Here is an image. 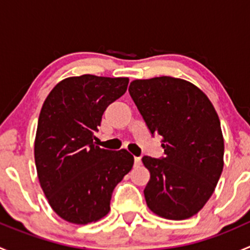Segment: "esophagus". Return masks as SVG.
<instances>
[{"mask_svg":"<svg viewBox=\"0 0 250 250\" xmlns=\"http://www.w3.org/2000/svg\"><path fill=\"white\" fill-rule=\"evenodd\" d=\"M134 166L135 167H139V166H141V158L140 157L134 158Z\"/></svg>","mask_w":250,"mask_h":250,"instance_id":"obj_1","label":"esophagus"}]
</instances>
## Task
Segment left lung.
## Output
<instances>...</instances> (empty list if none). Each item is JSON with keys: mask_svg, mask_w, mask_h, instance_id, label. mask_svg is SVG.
<instances>
[{"mask_svg": "<svg viewBox=\"0 0 250 250\" xmlns=\"http://www.w3.org/2000/svg\"><path fill=\"white\" fill-rule=\"evenodd\" d=\"M128 90L165 148V157H143L150 172L146 204L169 220L196 215L213 195L224 168L223 132L213 104L195 84L170 76L134 80Z\"/></svg>", "mask_w": 250, "mask_h": 250, "instance_id": "left-lung-1", "label": "left lung"}]
</instances>
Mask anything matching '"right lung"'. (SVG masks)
<instances>
[{
  "label": "right lung",
  "mask_w": 250,
  "mask_h": 250,
  "mask_svg": "<svg viewBox=\"0 0 250 250\" xmlns=\"http://www.w3.org/2000/svg\"><path fill=\"white\" fill-rule=\"evenodd\" d=\"M129 78L94 75L60 81L43 103L35 138V163L48 203L77 225L107 215L113 188L134 157L95 145L104 111L127 90Z\"/></svg>",
  "instance_id": "add662e5"
}]
</instances>
